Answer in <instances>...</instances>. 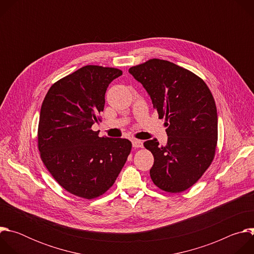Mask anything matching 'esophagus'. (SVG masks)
I'll return each instance as SVG.
<instances>
[{
  "instance_id": "34e87169",
  "label": "esophagus",
  "mask_w": 254,
  "mask_h": 254,
  "mask_svg": "<svg viewBox=\"0 0 254 254\" xmlns=\"http://www.w3.org/2000/svg\"><path fill=\"white\" fill-rule=\"evenodd\" d=\"M131 142H132V147L133 148H141L142 147V140L133 138V139H131Z\"/></svg>"
}]
</instances>
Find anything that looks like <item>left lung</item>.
<instances>
[{
    "label": "left lung",
    "instance_id": "obj_1",
    "mask_svg": "<svg viewBox=\"0 0 254 254\" xmlns=\"http://www.w3.org/2000/svg\"><path fill=\"white\" fill-rule=\"evenodd\" d=\"M150 95L159 119L165 118L168 142H143L154 156V184L170 193L192 187L211 165L218 138L213 95L193 72L170 61L151 59L128 69Z\"/></svg>",
    "mask_w": 254,
    "mask_h": 254
}]
</instances>
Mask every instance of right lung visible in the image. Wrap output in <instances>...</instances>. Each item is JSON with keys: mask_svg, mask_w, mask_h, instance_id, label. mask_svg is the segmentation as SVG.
Segmentation results:
<instances>
[{"mask_svg": "<svg viewBox=\"0 0 254 254\" xmlns=\"http://www.w3.org/2000/svg\"><path fill=\"white\" fill-rule=\"evenodd\" d=\"M123 71L86 65L55 82L40 112L38 149L58 184L75 196L93 199L110 189L131 150L127 138L100 137L91 129L100 121L104 95Z\"/></svg>", "mask_w": 254, "mask_h": 254, "instance_id": "obj_1", "label": "right lung"}]
</instances>
